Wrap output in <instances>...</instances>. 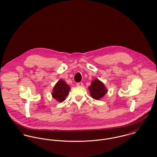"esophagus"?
I'll return each instance as SVG.
<instances>
[{
	"label": "esophagus",
	"instance_id": "1",
	"mask_svg": "<svg viewBox=\"0 0 157 157\" xmlns=\"http://www.w3.org/2000/svg\"><path fill=\"white\" fill-rule=\"evenodd\" d=\"M77 86H80V87H83V84L82 82H79L77 83Z\"/></svg>",
	"mask_w": 157,
	"mask_h": 157
}]
</instances>
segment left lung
I'll return each mask as SVG.
<instances>
[{"label": "left lung", "instance_id": "1", "mask_svg": "<svg viewBox=\"0 0 157 157\" xmlns=\"http://www.w3.org/2000/svg\"><path fill=\"white\" fill-rule=\"evenodd\" d=\"M91 96L95 100H100L107 93L108 90L104 83L98 78L91 82V85L88 87Z\"/></svg>", "mask_w": 157, "mask_h": 157}]
</instances>
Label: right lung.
I'll return each instance as SVG.
<instances>
[{
  "label": "right lung",
  "mask_w": 157,
  "mask_h": 157,
  "mask_svg": "<svg viewBox=\"0 0 157 157\" xmlns=\"http://www.w3.org/2000/svg\"><path fill=\"white\" fill-rule=\"evenodd\" d=\"M71 87L62 79H60L55 85L53 88L52 96L59 102H63L69 94Z\"/></svg>",
  "instance_id": "1"
}]
</instances>
